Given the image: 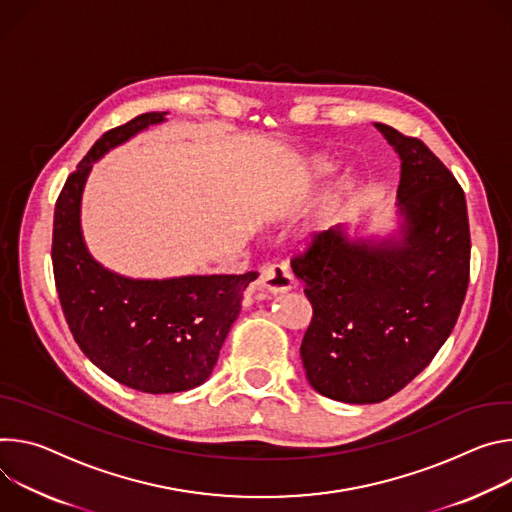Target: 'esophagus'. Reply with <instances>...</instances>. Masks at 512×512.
Segmentation results:
<instances>
[{"instance_id":"obj_1","label":"esophagus","mask_w":512,"mask_h":512,"mask_svg":"<svg viewBox=\"0 0 512 512\" xmlns=\"http://www.w3.org/2000/svg\"><path fill=\"white\" fill-rule=\"evenodd\" d=\"M295 287V276L287 264H266L256 280V291L262 293H287Z\"/></svg>"}]
</instances>
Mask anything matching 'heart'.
<instances>
[{"instance_id":"heart-1","label":"heart","mask_w":512,"mask_h":512,"mask_svg":"<svg viewBox=\"0 0 512 512\" xmlns=\"http://www.w3.org/2000/svg\"><path fill=\"white\" fill-rule=\"evenodd\" d=\"M331 164L327 160H323L321 156H309L305 160V175L311 179V181H319V179H325L329 173H331Z\"/></svg>"}]
</instances>
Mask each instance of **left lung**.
<instances>
[{
	"label": "left lung",
	"mask_w": 512,
	"mask_h": 512,
	"mask_svg": "<svg viewBox=\"0 0 512 512\" xmlns=\"http://www.w3.org/2000/svg\"><path fill=\"white\" fill-rule=\"evenodd\" d=\"M374 126L401 156V236L350 240L335 225L291 260L313 307L301 344L307 380L350 405L382 403L429 366L470 282L464 189L419 138Z\"/></svg>",
	"instance_id": "obj_1"
}]
</instances>
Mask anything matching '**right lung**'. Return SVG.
Masks as SVG:
<instances>
[{"instance_id":"add662e5","label":"right lung","mask_w":512,"mask_h":512,"mask_svg":"<svg viewBox=\"0 0 512 512\" xmlns=\"http://www.w3.org/2000/svg\"><path fill=\"white\" fill-rule=\"evenodd\" d=\"M166 111H150L105 132L69 175L54 207L52 268L61 307L83 354L107 376L140 392L168 394L203 384L227 331L238 319L246 287L258 272L128 278L103 268L81 232V195L103 154Z\"/></svg>"}]
</instances>
